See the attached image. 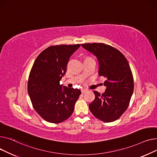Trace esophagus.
Returning a JSON list of instances; mask_svg holds the SVG:
<instances>
[{"label": "esophagus", "mask_w": 157, "mask_h": 157, "mask_svg": "<svg viewBox=\"0 0 157 157\" xmlns=\"http://www.w3.org/2000/svg\"><path fill=\"white\" fill-rule=\"evenodd\" d=\"M87 91V90L86 89H81V92H82V94H84V93H86Z\"/></svg>", "instance_id": "34e87169"}]
</instances>
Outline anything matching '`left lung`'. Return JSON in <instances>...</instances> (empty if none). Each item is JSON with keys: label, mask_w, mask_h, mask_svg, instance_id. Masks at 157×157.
Segmentation results:
<instances>
[{"label": "left lung", "mask_w": 157, "mask_h": 157, "mask_svg": "<svg viewBox=\"0 0 157 157\" xmlns=\"http://www.w3.org/2000/svg\"><path fill=\"white\" fill-rule=\"evenodd\" d=\"M82 46L96 56L99 75L106 78V90L102 94L94 91L95 99L89 105L90 111L101 121L113 122L125 112L134 91V79L129 64L124 54L111 45L87 43Z\"/></svg>", "instance_id": "left-lung-1"}]
</instances>
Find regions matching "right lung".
I'll use <instances>...</instances> for the list:
<instances>
[{
  "label": "right lung",
  "instance_id": "1",
  "mask_svg": "<svg viewBox=\"0 0 157 157\" xmlns=\"http://www.w3.org/2000/svg\"><path fill=\"white\" fill-rule=\"evenodd\" d=\"M80 44L50 46L36 58L28 81V93L33 108L50 123H61L74 111L81 94L78 89L59 84L66 73L68 60Z\"/></svg>",
  "mask_w": 157,
  "mask_h": 157
}]
</instances>
